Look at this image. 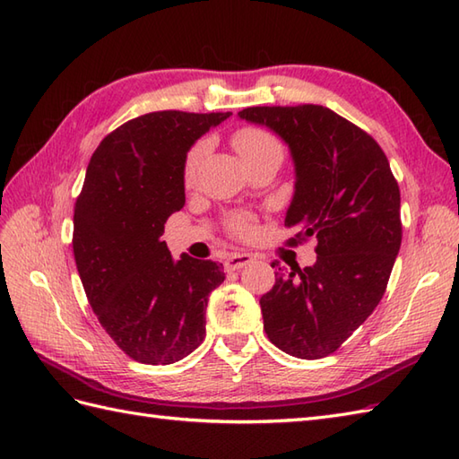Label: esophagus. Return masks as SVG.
Segmentation results:
<instances>
[{
    "label": "esophagus",
    "instance_id": "esophagus-1",
    "mask_svg": "<svg viewBox=\"0 0 459 459\" xmlns=\"http://www.w3.org/2000/svg\"><path fill=\"white\" fill-rule=\"evenodd\" d=\"M252 262H255V256L252 255H242V252H235V255H230L227 260H224V268L227 270H240V268H245V266H248V264H252Z\"/></svg>",
    "mask_w": 459,
    "mask_h": 459
}]
</instances>
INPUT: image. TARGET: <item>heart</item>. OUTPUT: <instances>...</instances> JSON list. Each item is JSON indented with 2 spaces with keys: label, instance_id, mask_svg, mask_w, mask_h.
<instances>
[{
  "label": "heart",
  "instance_id": "obj_1",
  "mask_svg": "<svg viewBox=\"0 0 459 459\" xmlns=\"http://www.w3.org/2000/svg\"><path fill=\"white\" fill-rule=\"evenodd\" d=\"M232 145H235V150L238 152L240 160L242 161H250V160H256L260 155H266V153H280L281 155V148L278 140L274 135H270L264 130H258V128H242L238 130L235 135H232ZM204 155V143H197L195 148L187 153V160H185V179H191L195 169H197L199 161L203 160ZM232 229H235L238 235H245V232L250 229V221L248 217H235L232 219Z\"/></svg>",
  "mask_w": 459,
  "mask_h": 459
}]
</instances>
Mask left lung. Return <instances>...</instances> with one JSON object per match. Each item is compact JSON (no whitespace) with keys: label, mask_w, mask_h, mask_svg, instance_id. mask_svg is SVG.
Returning a JSON list of instances; mask_svg holds the SVG:
<instances>
[{"label":"left lung","mask_w":459,"mask_h":459,"mask_svg":"<svg viewBox=\"0 0 459 459\" xmlns=\"http://www.w3.org/2000/svg\"><path fill=\"white\" fill-rule=\"evenodd\" d=\"M238 118L288 145L296 183L284 224L317 238L316 264L278 268L260 298L266 335L288 355L327 357L385 296L403 240L398 183L378 143L325 106H252Z\"/></svg>","instance_id":"8db88e82"}]
</instances>
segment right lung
<instances>
[{"instance_id":"1","label":"right lung","mask_w":459,"mask_h":459,"mask_svg":"<svg viewBox=\"0 0 459 459\" xmlns=\"http://www.w3.org/2000/svg\"><path fill=\"white\" fill-rule=\"evenodd\" d=\"M229 116L143 114L106 135L86 169L73 219L76 268L100 325L138 363L171 365L203 343L222 264L173 260L161 235L185 204L189 150Z\"/></svg>"}]
</instances>
